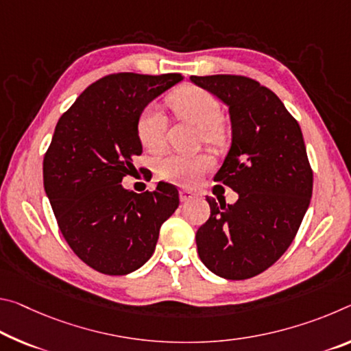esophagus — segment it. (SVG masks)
Masks as SVG:
<instances>
[{"label":"esophagus","mask_w":351,"mask_h":351,"mask_svg":"<svg viewBox=\"0 0 351 351\" xmlns=\"http://www.w3.org/2000/svg\"><path fill=\"white\" fill-rule=\"evenodd\" d=\"M180 198H181V202H182V203L191 202V199L193 198V193H192V192H189V191H181V193H180Z\"/></svg>","instance_id":"34e87169"}]
</instances>
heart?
<instances>
[{"label": "heart", "instance_id": "obj_1", "mask_svg": "<svg viewBox=\"0 0 351 351\" xmlns=\"http://www.w3.org/2000/svg\"><path fill=\"white\" fill-rule=\"evenodd\" d=\"M167 101L176 115L199 126L202 138L206 142L220 143L225 138L220 103L210 92L187 84L171 92ZM136 131L143 148L152 153L160 152L165 145V115L156 106H148L138 115ZM210 164L213 159L208 154H170L159 160L158 173L164 180L191 184Z\"/></svg>", "mask_w": 351, "mask_h": 351}]
</instances>
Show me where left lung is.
I'll return each mask as SVG.
<instances>
[{"mask_svg":"<svg viewBox=\"0 0 351 351\" xmlns=\"http://www.w3.org/2000/svg\"><path fill=\"white\" fill-rule=\"evenodd\" d=\"M230 109L231 148L214 181L234 204L206 197L210 217L197 231L202 263L226 280L263 274L285 254L313 197V170L298 121L270 88L237 75L191 76Z\"/></svg>","mask_w":351,"mask_h":351,"instance_id":"left-lung-1","label":"left lung"}]
</instances>
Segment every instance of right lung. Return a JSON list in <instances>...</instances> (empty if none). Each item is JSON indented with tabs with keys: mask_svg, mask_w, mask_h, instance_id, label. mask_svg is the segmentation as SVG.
<instances>
[{
	"mask_svg": "<svg viewBox=\"0 0 351 351\" xmlns=\"http://www.w3.org/2000/svg\"><path fill=\"white\" fill-rule=\"evenodd\" d=\"M181 80L180 73L108 75L88 86L56 125L43 158V187L66 243L104 275H126L145 264L160 226L180 204L169 182L136 193L121 180L142 154L138 115Z\"/></svg>",
	"mask_w": 351,
	"mask_h": 351,
	"instance_id": "right-lung-1",
	"label": "right lung"
}]
</instances>
